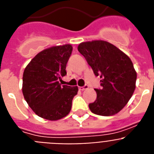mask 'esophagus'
<instances>
[{
    "label": "esophagus",
    "instance_id": "obj_1",
    "mask_svg": "<svg viewBox=\"0 0 154 154\" xmlns=\"http://www.w3.org/2000/svg\"><path fill=\"white\" fill-rule=\"evenodd\" d=\"M88 85H85V86H83V87H79V89L81 90V91H85V90H86V89L88 88Z\"/></svg>",
    "mask_w": 154,
    "mask_h": 154
}]
</instances>
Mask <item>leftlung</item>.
<instances>
[{
  "mask_svg": "<svg viewBox=\"0 0 154 154\" xmlns=\"http://www.w3.org/2000/svg\"><path fill=\"white\" fill-rule=\"evenodd\" d=\"M78 51L87 60L101 88H95L97 98L88 105L93 113L112 116L123 109L135 89L137 74L130 58L112 44L104 41L82 42Z\"/></svg>",
  "mask_w": 154,
  "mask_h": 154,
  "instance_id": "1",
  "label": "left lung"
}]
</instances>
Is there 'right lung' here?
Returning a JSON list of instances; mask_svg holds the SVG:
<instances>
[{
	"label": "right lung",
	"instance_id": "right-lung-1",
	"mask_svg": "<svg viewBox=\"0 0 154 154\" xmlns=\"http://www.w3.org/2000/svg\"><path fill=\"white\" fill-rule=\"evenodd\" d=\"M72 51L71 45L45 49L24 69L23 96L33 112L42 118L57 121L70 112L78 88L61 85L59 80L66 75V67Z\"/></svg>",
	"mask_w": 154,
	"mask_h": 154
}]
</instances>
